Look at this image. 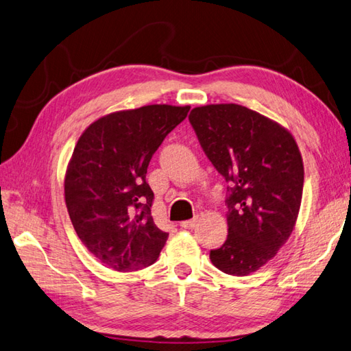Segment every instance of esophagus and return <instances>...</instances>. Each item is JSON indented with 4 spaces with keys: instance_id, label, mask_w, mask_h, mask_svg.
Returning a JSON list of instances; mask_svg holds the SVG:
<instances>
[{
    "instance_id": "1",
    "label": "esophagus",
    "mask_w": 351,
    "mask_h": 351,
    "mask_svg": "<svg viewBox=\"0 0 351 351\" xmlns=\"http://www.w3.org/2000/svg\"><path fill=\"white\" fill-rule=\"evenodd\" d=\"M197 222H198L197 217H193V219H191V221H183V222H180V227L184 228V230H191V228L195 227Z\"/></svg>"
}]
</instances>
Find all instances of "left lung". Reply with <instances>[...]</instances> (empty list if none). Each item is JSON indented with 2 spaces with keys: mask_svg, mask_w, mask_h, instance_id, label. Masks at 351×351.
<instances>
[{
  "mask_svg": "<svg viewBox=\"0 0 351 351\" xmlns=\"http://www.w3.org/2000/svg\"><path fill=\"white\" fill-rule=\"evenodd\" d=\"M189 121L227 188L228 236L210 251L223 274L246 276L274 258L298 219L303 163L288 130L236 104L193 108Z\"/></svg>",
  "mask_w": 351,
  "mask_h": 351,
  "instance_id": "1",
  "label": "left lung"
}]
</instances>
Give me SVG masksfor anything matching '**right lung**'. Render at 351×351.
Masks as SVG:
<instances>
[{
  "instance_id": "obj_1",
  "label": "right lung",
  "mask_w": 351,
  "mask_h": 351,
  "mask_svg": "<svg viewBox=\"0 0 351 351\" xmlns=\"http://www.w3.org/2000/svg\"><path fill=\"white\" fill-rule=\"evenodd\" d=\"M191 106L149 105L120 111L85 129L70 159L66 206L85 247L117 271L150 266L168 232L152 216L154 193L145 174L156 150Z\"/></svg>"
}]
</instances>
